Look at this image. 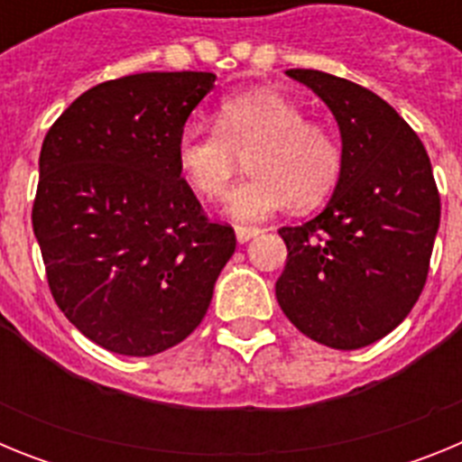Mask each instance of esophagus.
I'll return each mask as SVG.
<instances>
[{
    "mask_svg": "<svg viewBox=\"0 0 462 462\" xmlns=\"http://www.w3.org/2000/svg\"><path fill=\"white\" fill-rule=\"evenodd\" d=\"M261 231L256 226H236V240H238L240 245L250 243L252 238H256Z\"/></svg>",
    "mask_w": 462,
    "mask_h": 462,
    "instance_id": "obj_1",
    "label": "esophagus"
}]
</instances>
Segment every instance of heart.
I'll use <instances>...</instances> for the list:
<instances>
[{"mask_svg":"<svg viewBox=\"0 0 462 462\" xmlns=\"http://www.w3.org/2000/svg\"><path fill=\"white\" fill-rule=\"evenodd\" d=\"M247 154V178L228 191L226 212L261 222L293 203L312 208L337 185L342 150L336 136L305 120L303 108L275 89H254L224 101L217 129H185L175 143L182 178L206 199L226 191Z\"/></svg>","mask_w":462,"mask_h":462,"instance_id":"obj_1","label":"heart"}]
</instances>
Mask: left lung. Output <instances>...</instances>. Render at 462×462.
I'll list each match as a JSON object with an SVG mask.
<instances>
[{
	"instance_id": "left-lung-1",
	"label": "left lung",
	"mask_w": 462,
	"mask_h": 462,
	"mask_svg": "<svg viewBox=\"0 0 462 462\" xmlns=\"http://www.w3.org/2000/svg\"><path fill=\"white\" fill-rule=\"evenodd\" d=\"M287 76L336 117L342 173L317 217L280 228L289 254L277 303L310 340L361 349L389 336L421 296L442 210L438 185L423 143L382 97L314 69Z\"/></svg>"
}]
</instances>
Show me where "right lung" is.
Wrapping results in <instances>:
<instances>
[{"mask_svg":"<svg viewBox=\"0 0 462 462\" xmlns=\"http://www.w3.org/2000/svg\"><path fill=\"white\" fill-rule=\"evenodd\" d=\"M215 85L208 71H148L88 89L48 129L32 226L57 308L108 352L154 356L201 324L236 252L175 159Z\"/></svg>","mask_w":462,"mask_h":462,"instance_id":"right-lung-1","label":"right lung"}]
</instances>
